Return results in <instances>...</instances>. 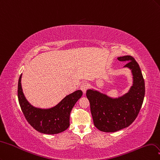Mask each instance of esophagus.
<instances>
[{
    "label": "esophagus",
    "mask_w": 160,
    "mask_h": 160,
    "mask_svg": "<svg viewBox=\"0 0 160 160\" xmlns=\"http://www.w3.org/2000/svg\"><path fill=\"white\" fill-rule=\"evenodd\" d=\"M88 84L86 83H85V82H84V83H82L80 86V89L82 90V91L83 92V93L85 94L86 92L88 89Z\"/></svg>",
    "instance_id": "obj_1"
}]
</instances>
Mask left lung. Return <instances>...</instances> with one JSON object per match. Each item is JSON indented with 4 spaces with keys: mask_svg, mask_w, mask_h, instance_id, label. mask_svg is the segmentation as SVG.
I'll use <instances>...</instances> for the list:
<instances>
[{
    "mask_svg": "<svg viewBox=\"0 0 160 160\" xmlns=\"http://www.w3.org/2000/svg\"><path fill=\"white\" fill-rule=\"evenodd\" d=\"M118 60L128 62L123 67L130 69L133 76V84L127 93L114 98L93 89L86 91L94 124L104 132H115L132 124L145 96V82L136 60L131 56H121Z\"/></svg>",
    "mask_w": 160,
    "mask_h": 160,
    "instance_id": "obj_1",
    "label": "left lung"
}]
</instances>
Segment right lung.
Listing matches in <instances>:
<instances>
[{"instance_id":"1","label":"right lung","mask_w":160,"mask_h":160,"mask_svg":"<svg viewBox=\"0 0 160 160\" xmlns=\"http://www.w3.org/2000/svg\"><path fill=\"white\" fill-rule=\"evenodd\" d=\"M21 78L22 74L18 80V98L22 112L30 126L45 134H56L68 129L71 110L82 97V90H76L66 96L52 108L42 109L33 106L26 98L22 92Z\"/></svg>"}]
</instances>
